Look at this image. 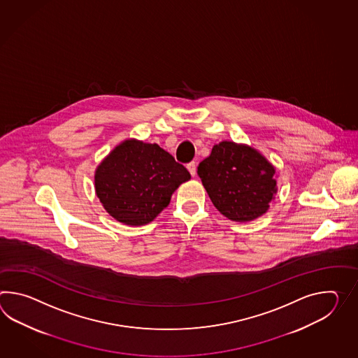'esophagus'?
I'll list each match as a JSON object with an SVG mask.
<instances>
[{
	"label": "esophagus",
	"instance_id": "obj_1",
	"mask_svg": "<svg viewBox=\"0 0 358 358\" xmlns=\"http://www.w3.org/2000/svg\"><path fill=\"white\" fill-rule=\"evenodd\" d=\"M187 169H189V172H190L191 176L196 175V163L195 162H191L187 164Z\"/></svg>",
	"mask_w": 358,
	"mask_h": 358
}]
</instances>
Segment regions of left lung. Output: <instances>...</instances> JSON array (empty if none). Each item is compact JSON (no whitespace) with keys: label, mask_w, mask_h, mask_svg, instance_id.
I'll return each instance as SVG.
<instances>
[{"label":"left lung","mask_w":358,"mask_h":358,"mask_svg":"<svg viewBox=\"0 0 358 358\" xmlns=\"http://www.w3.org/2000/svg\"><path fill=\"white\" fill-rule=\"evenodd\" d=\"M275 168L258 151L231 141L213 146L198 176L215 207L231 221L248 222L267 212L276 194Z\"/></svg>","instance_id":"1"}]
</instances>
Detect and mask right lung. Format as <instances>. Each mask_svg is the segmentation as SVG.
Returning a JSON list of instances; mask_svg holds the SVG:
<instances>
[{"mask_svg":"<svg viewBox=\"0 0 358 358\" xmlns=\"http://www.w3.org/2000/svg\"><path fill=\"white\" fill-rule=\"evenodd\" d=\"M191 175L157 143L127 140L97 167L95 189L106 212L129 226L151 222Z\"/></svg>","mask_w":358,"mask_h":358,"instance_id":"add662e5","label":"right lung"}]
</instances>
